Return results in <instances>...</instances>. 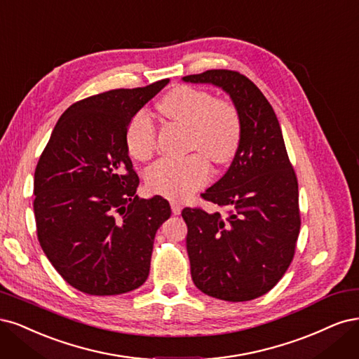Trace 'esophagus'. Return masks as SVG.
<instances>
[{"mask_svg":"<svg viewBox=\"0 0 359 359\" xmlns=\"http://www.w3.org/2000/svg\"><path fill=\"white\" fill-rule=\"evenodd\" d=\"M170 204H171V212H172V215H180V212H182V204H180V201L172 200Z\"/></svg>","mask_w":359,"mask_h":359,"instance_id":"1","label":"esophagus"}]
</instances>
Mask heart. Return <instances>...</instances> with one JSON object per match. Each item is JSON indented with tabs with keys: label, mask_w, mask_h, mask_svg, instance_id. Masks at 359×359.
<instances>
[{
	"label": "heart",
	"mask_w": 359,
	"mask_h": 359,
	"mask_svg": "<svg viewBox=\"0 0 359 359\" xmlns=\"http://www.w3.org/2000/svg\"><path fill=\"white\" fill-rule=\"evenodd\" d=\"M168 121L189 130V149L200 150L215 164L234 158L241 137L238 110L226 100H215L210 92L177 86L156 104ZM133 158L147 161L156 150V126L146 113H137L125 134ZM210 167L201 155L184 159H161L147 171V184L154 192L171 200H183L209 180Z\"/></svg>",
	"instance_id": "b5f03b06"
}]
</instances>
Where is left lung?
I'll use <instances>...</instances> for the list:
<instances>
[{"label":"left lung","instance_id":"8db88e82","mask_svg":"<svg viewBox=\"0 0 359 359\" xmlns=\"http://www.w3.org/2000/svg\"><path fill=\"white\" fill-rule=\"evenodd\" d=\"M183 82L225 90L241 122L233 163L203 194L226 216L191 207L182 212L192 280L213 298L249 302L276 286L294 258L302 225L295 171L271 104L246 76L209 70Z\"/></svg>","mask_w":359,"mask_h":359}]
</instances>
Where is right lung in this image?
Wrapping results in <instances>:
<instances>
[{"instance_id": "1", "label": "right lung", "mask_w": 359, "mask_h": 359, "mask_svg": "<svg viewBox=\"0 0 359 359\" xmlns=\"http://www.w3.org/2000/svg\"><path fill=\"white\" fill-rule=\"evenodd\" d=\"M168 82L74 102L39 159L34 215L40 246L62 279L85 294H125L149 276L155 234L171 209L161 195H135L140 180L125 134Z\"/></svg>"}]
</instances>
